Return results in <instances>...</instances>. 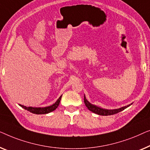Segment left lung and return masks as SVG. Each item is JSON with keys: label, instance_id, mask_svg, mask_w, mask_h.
<instances>
[{"label": "left lung", "instance_id": "1", "mask_svg": "<svg viewBox=\"0 0 150 150\" xmlns=\"http://www.w3.org/2000/svg\"><path fill=\"white\" fill-rule=\"evenodd\" d=\"M84 103H85V105L87 107V108L89 109L90 111L93 112L96 114L100 115H113L115 114V113H117L120 112V111H123L124 109H125L130 106L132 103H130V104L126 105V106L120 107L119 109H103L101 108L100 107L96 106V105H94L92 103H90L89 101H88L87 99H86L85 94H84Z\"/></svg>", "mask_w": 150, "mask_h": 150}]
</instances>
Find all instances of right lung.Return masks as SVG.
<instances>
[{"instance_id":"obj_1","label":"right lung","mask_w":150,"mask_h":150,"mask_svg":"<svg viewBox=\"0 0 150 150\" xmlns=\"http://www.w3.org/2000/svg\"><path fill=\"white\" fill-rule=\"evenodd\" d=\"M61 98H62V95H61L59 98L56 101V103H54L53 105H50L47 107H26L24 105L19 104L20 107H22V108H24L26 110L30 111V113H35V114H46V113H49L52 111H54L57 107H58L59 104H60Z\"/></svg>"}]
</instances>
